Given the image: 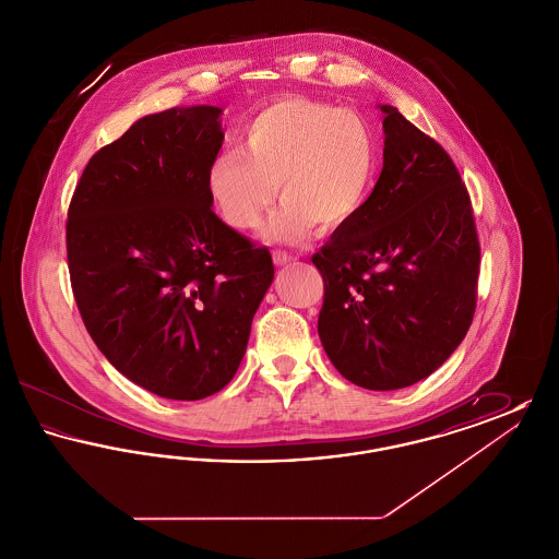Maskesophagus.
Returning <instances> with one entry per match:
<instances>
[{"instance_id": "esophagus-1", "label": "esophagus", "mask_w": 559, "mask_h": 559, "mask_svg": "<svg viewBox=\"0 0 559 559\" xmlns=\"http://www.w3.org/2000/svg\"><path fill=\"white\" fill-rule=\"evenodd\" d=\"M272 258H274V264H276V266H285V264H292V262L297 260L293 253H287V251H283V249H274V251H272Z\"/></svg>"}]
</instances>
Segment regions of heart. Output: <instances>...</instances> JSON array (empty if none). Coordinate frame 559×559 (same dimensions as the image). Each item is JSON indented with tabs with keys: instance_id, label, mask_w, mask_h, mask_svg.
Returning a JSON list of instances; mask_svg holds the SVG:
<instances>
[{
	"instance_id": "obj_1",
	"label": "heart",
	"mask_w": 559,
	"mask_h": 559,
	"mask_svg": "<svg viewBox=\"0 0 559 559\" xmlns=\"http://www.w3.org/2000/svg\"><path fill=\"white\" fill-rule=\"evenodd\" d=\"M239 153L226 151L207 171V192L219 217L253 230L276 187L285 201L267 219L270 240L306 239L320 224L337 230L367 207L379 174L371 126L354 110L289 96L260 110L242 130Z\"/></svg>"
}]
</instances>
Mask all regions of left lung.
Wrapping results in <instances>:
<instances>
[{"instance_id": "obj_1", "label": "left lung", "mask_w": 559, "mask_h": 559, "mask_svg": "<svg viewBox=\"0 0 559 559\" xmlns=\"http://www.w3.org/2000/svg\"><path fill=\"white\" fill-rule=\"evenodd\" d=\"M385 112L383 169L367 207L322 245L319 335L347 381L400 390L436 371L469 331L479 240L449 153Z\"/></svg>"}]
</instances>
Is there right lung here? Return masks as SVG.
<instances>
[{
  "label": "right lung",
  "instance_id": "obj_1",
  "mask_svg": "<svg viewBox=\"0 0 559 559\" xmlns=\"http://www.w3.org/2000/svg\"><path fill=\"white\" fill-rule=\"evenodd\" d=\"M219 108L135 121L85 165L67 260L81 319L108 362L169 400L219 392L239 369L274 266L212 212Z\"/></svg>",
  "mask_w": 559,
  "mask_h": 559
}]
</instances>
